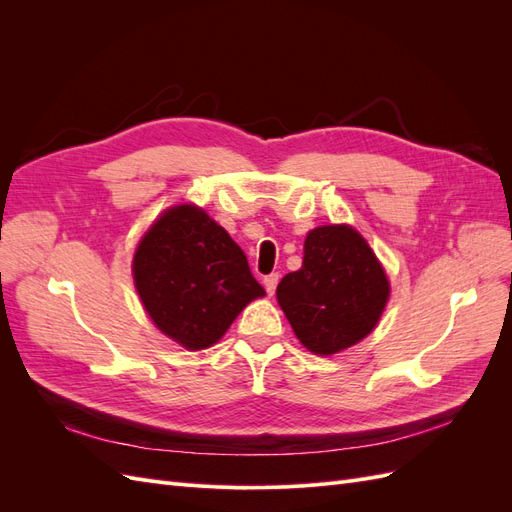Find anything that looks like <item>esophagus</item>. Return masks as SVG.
Here are the masks:
<instances>
[{"instance_id": "1", "label": "esophagus", "mask_w": 512, "mask_h": 512, "mask_svg": "<svg viewBox=\"0 0 512 512\" xmlns=\"http://www.w3.org/2000/svg\"><path fill=\"white\" fill-rule=\"evenodd\" d=\"M277 282H280V273H271V275H267V277H265V280H262V284H265V290H267L269 297H271V294L275 292Z\"/></svg>"}]
</instances>
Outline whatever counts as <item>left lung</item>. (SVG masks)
<instances>
[{
  "label": "left lung",
  "instance_id": "8db88e82",
  "mask_svg": "<svg viewBox=\"0 0 512 512\" xmlns=\"http://www.w3.org/2000/svg\"><path fill=\"white\" fill-rule=\"evenodd\" d=\"M303 267L277 284V301L294 335L316 354H335L374 331L389 299L376 254L350 226L307 235Z\"/></svg>",
  "mask_w": 512,
  "mask_h": 512
}]
</instances>
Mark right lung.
I'll use <instances>...</instances> for the list:
<instances>
[{"mask_svg": "<svg viewBox=\"0 0 512 512\" xmlns=\"http://www.w3.org/2000/svg\"><path fill=\"white\" fill-rule=\"evenodd\" d=\"M134 284L156 327L190 350L226 333L265 294L241 247L194 205L168 209L134 254Z\"/></svg>", "mask_w": 512, "mask_h": 512, "instance_id": "obj_1", "label": "right lung"}]
</instances>
